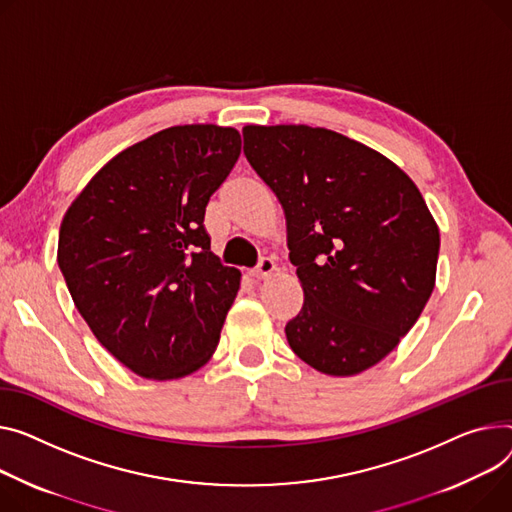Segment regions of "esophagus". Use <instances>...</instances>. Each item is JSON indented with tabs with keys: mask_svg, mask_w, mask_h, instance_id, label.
I'll return each instance as SVG.
<instances>
[{
	"mask_svg": "<svg viewBox=\"0 0 512 512\" xmlns=\"http://www.w3.org/2000/svg\"><path fill=\"white\" fill-rule=\"evenodd\" d=\"M276 271V261L271 259V257H263L261 261H259V265L251 271V276L255 278V280H267L271 274H274Z\"/></svg>",
	"mask_w": 512,
	"mask_h": 512,
	"instance_id": "esophagus-1",
	"label": "esophagus"
}]
</instances>
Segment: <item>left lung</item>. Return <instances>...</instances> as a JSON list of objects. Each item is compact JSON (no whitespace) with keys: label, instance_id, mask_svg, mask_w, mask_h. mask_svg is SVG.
Listing matches in <instances>:
<instances>
[{"label":"left lung","instance_id":"left-lung-1","mask_svg":"<svg viewBox=\"0 0 512 512\" xmlns=\"http://www.w3.org/2000/svg\"><path fill=\"white\" fill-rule=\"evenodd\" d=\"M245 156L286 214L304 290L292 352L352 377L397 348L434 290L438 226L389 158L325 127L247 125Z\"/></svg>","mask_w":512,"mask_h":512}]
</instances>
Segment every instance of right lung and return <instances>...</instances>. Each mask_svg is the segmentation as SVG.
Masks as SVG:
<instances>
[{
	"instance_id": "right-lung-1",
	"label": "right lung",
	"mask_w": 512,
	"mask_h": 512,
	"mask_svg": "<svg viewBox=\"0 0 512 512\" xmlns=\"http://www.w3.org/2000/svg\"><path fill=\"white\" fill-rule=\"evenodd\" d=\"M241 133L177 125L102 166L67 208L57 263L94 337L144 379H181L218 348L241 271L210 251L212 193Z\"/></svg>"
}]
</instances>
